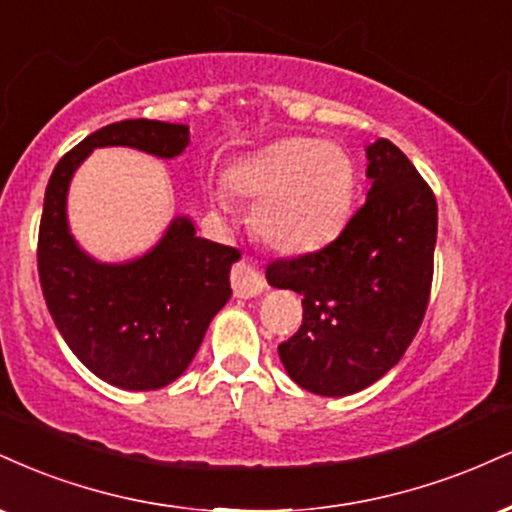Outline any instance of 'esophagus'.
I'll return each mask as SVG.
<instances>
[{
  "label": "esophagus",
  "mask_w": 512,
  "mask_h": 512,
  "mask_svg": "<svg viewBox=\"0 0 512 512\" xmlns=\"http://www.w3.org/2000/svg\"><path fill=\"white\" fill-rule=\"evenodd\" d=\"M231 286H233V293H236V298H255V295H260L264 291V276L257 272L255 267H250V264H236L231 272Z\"/></svg>",
  "instance_id": "1"
}]
</instances>
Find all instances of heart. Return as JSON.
I'll list each match as a JSON object with an SVG mask.
<instances>
[{"mask_svg":"<svg viewBox=\"0 0 512 512\" xmlns=\"http://www.w3.org/2000/svg\"><path fill=\"white\" fill-rule=\"evenodd\" d=\"M229 186L257 202L252 226L262 243L283 255H305L331 243L348 221L355 164L341 145L295 135L240 159Z\"/></svg>","mask_w":512,"mask_h":512,"instance_id":"1","label":"heart"}]
</instances>
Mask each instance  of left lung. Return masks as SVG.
Masks as SVG:
<instances>
[{"label":"left lung","instance_id":"obj_1","mask_svg":"<svg viewBox=\"0 0 512 512\" xmlns=\"http://www.w3.org/2000/svg\"><path fill=\"white\" fill-rule=\"evenodd\" d=\"M365 205L334 243L267 267L303 295V324L279 357L300 389L341 398L379 381L415 338L434 276L436 197L391 140L367 145Z\"/></svg>","mask_w":512,"mask_h":512}]
</instances>
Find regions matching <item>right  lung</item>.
Wrapping results in <instances>:
<instances>
[{
  "label": "right lung",
  "mask_w": 512,
  "mask_h": 512,
  "mask_svg": "<svg viewBox=\"0 0 512 512\" xmlns=\"http://www.w3.org/2000/svg\"><path fill=\"white\" fill-rule=\"evenodd\" d=\"M188 140L183 123H109L66 152L49 176L38 238L47 310L73 355L116 389L155 391L186 372L209 322L229 303L231 264L240 252L195 236L193 221L176 217L145 255L97 262L71 236V178L97 147H133L174 159Z\"/></svg>",
  "instance_id": "obj_1"
}]
</instances>
